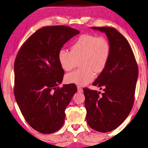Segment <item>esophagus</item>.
Listing matches in <instances>:
<instances>
[{"label": "esophagus", "mask_w": 148, "mask_h": 148, "mask_svg": "<svg viewBox=\"0 0 148 148\" xmlns=\"http://www.w3.org/2000/svg\"><path fill=\"white\" fill-rule=\"evenodd\" d=\"M77 91L79 92H83V89H82L81 87L77 86Z\"/></svg>", "instance_id": "34e87169"}]
</instances>
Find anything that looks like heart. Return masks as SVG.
Listing matches in <instances>:
<instances>
[{
    "label": "heart",
    "mask_w": 148,
    "mask_h": 148,
    "mask_svg": "<svg viewBox=\"0 0 148 148\" xmlns=\"http://www.w3.org/2000/svg\"><path fill=\"white\" fill-rule=\"evenodd\" d=\"M110 45L104 36L82 34L71 46V51L61 49L58 60L64 71H70L79 61L82 69L65 75L66 84L86 86L95 79V74H100L107 66L110 57Z\"/></svg>",
    "instance_id": "heart-1"
}]
</instances>
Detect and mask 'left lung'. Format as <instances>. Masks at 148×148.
I'll return each mask as SVG.
<instances>
[{"label": "left lung", "mask_w": 148, "mask_h": 148, "mask_svg": "<svg viewBox=\"0 0 148 148\" xmlns=\"http://www.w3.org/2000/svg\"><path fill=\"white\" fill-rule=\"evenodd\" d=\"M104 32L110 45L107 66L92 85L103 92L84 89L87 123L95 131L110 132L123 122L133 106L138 66L127 40L110 27H91Z\"/></svg>", "instance_id": "8db88e82"}]
</instances>
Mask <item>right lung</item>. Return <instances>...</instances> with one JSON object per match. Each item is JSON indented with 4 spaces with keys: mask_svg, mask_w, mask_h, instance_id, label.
Segmentation results:
<instances>
[{
    "mask_svg": "<svg viewBox=\"0 0 148 148\" xmlns=\"http://www.w3.org/2000/svg\"><path fill=\"white\" fill-rule=\"evenodd\" d=\"M78 34L67 26L43 27L27 40L17 55L15 99L27 122L41 133L61 129L65 109L77 91L73 84L57 86L64 73L58 60L59 50Z\"/></svg>",
    "mask_w": 148,
    "mask_h": 148,
    "instance_id": "right-lung-1",
    "label": "right lung"
}]
</instances>
